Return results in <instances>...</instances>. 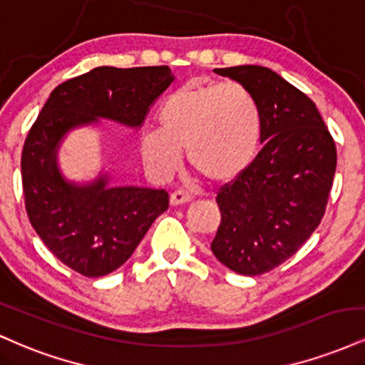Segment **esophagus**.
I'll list each match as a JSON object with an SVG mask.
<instances>
[{
	"mask_svg": "<svg viewBox=\"0 0 365 365\" xmlns=\"http://www.w3.org/2000/svg\"><path fill=\"white\" fill-rule=\"evenodd\" d=\"M192 200V195L185 190H175L170 195V204L171 206H180V204H187Z\"/></svg>",
	"mask_w": 365,
	"mask_h": 365,
	"instance_id": "34e87169",
	"label": "esophagus"
}]
</instances>
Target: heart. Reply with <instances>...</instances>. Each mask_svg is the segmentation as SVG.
I'll return each mask as SVG.
<instances>
[{
	"label": "heart",
	"instance_id": "1",
	"mask_svg": "<svg viewBox=\"0 0 365 365\" xmlns=\"http://www.w3.org/2000/svg\"><path fill=\"white\" fill-rule=\"evenodd\" d=\"M159 130L140 137V154L158 177L168 178L182 165L207 180L225 183L249 168L261 139V115L249 89L238 82L190 81L166 96L158 111Z\"/></svg>",
	"mask_w": 365,
	"mask_h": 365
}]
</instances>
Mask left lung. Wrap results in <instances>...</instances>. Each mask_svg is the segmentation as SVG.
Segmentation results:
<instances>
[{
    "mask_svg": "<svg viewBox=\"0 0 365 365\" xmlns=\"http://www.w3.org/2000/svg\"><path fill=\"white\" fill-rule=\"evenodd\" d=\"M215 72L254 96L262 149L217 192L221 223L211 250L228 269L257 276L292 257L319 226L336 145L316 104L273 70L240 65Z\"/></svg>",
    "mask_w": 365,
    "mask_h": 365,
    "instance_id": "left-lung-1",
    "label": "left lung"
}]
</instances>
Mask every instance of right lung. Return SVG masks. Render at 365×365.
I'll list each match as a JSON object with an SVG mask.
<instances>
[{
    "mask_svg": "<svg viewBox=\"0 0 365 365\" xmlns=\"http://www.w3.org/2000/svg\"><path fill=\"white\" fill-rule=\"evenodd\" d=\"M173 81L168 66H98L60 83L29 130L22 150L29 221L65 266L87 278L127 262L170 197L154 188L113 187L110 175L86 185L68 182L58 168L63 137L99 118L139 128Z\"/></svg>",
    "mask_w": 365,
    "mask_h": 365,
    "instance_id": "obj_1",
    "label": "right lung"
}]
</instances>
